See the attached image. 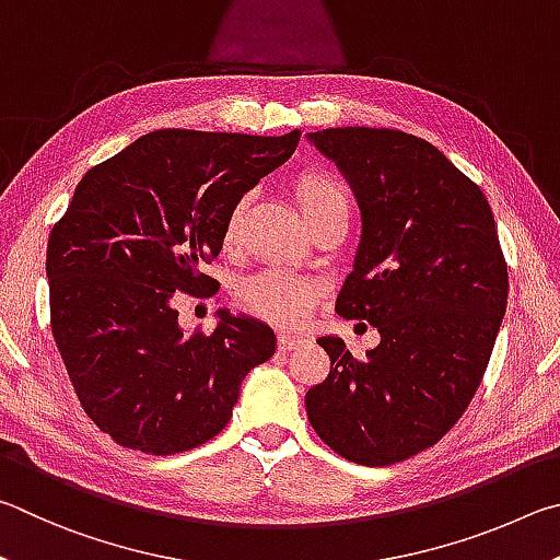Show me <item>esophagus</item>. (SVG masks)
<instances>
[{
  "instance_id": "esophagus-1",
  "label": "esophagus",
  "mask_w": 560,
  "mask_h": 560,
  "mask_svg": "<svg viewBox=\"0 0 560 560\" xmlns=\"http://www.w3.org/2000/svg\"><path fill=\"white\" fill-rule=\"evenodd\" d=\"M305 345V339L302 337H292V335H278V349L280 351H292Z\"/></svg>"
}]
</instances>
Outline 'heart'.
<instances>
[{"label": "heart", "instance_id": "heart-1", "mask_svg": "<svg viewBox=\"0 0 560 560\" xmlns=\"http://www.w3.org/2000/svg\"><path fill=\"white\" fill-rule=\"evenodd\" d=\"M292 194L300 203L302 213L310 221L312 231L335 219L349 215L347 186L337 176L322 170H305L292 179ZM250 196L245 194L225 213L221 241L231 248L238 238L241 225L248 211ZM322 298V288L315 280L300 278L288 270L268 268L245 278L238 288V305L248 315L270 322L275 327H298L310 317Z\"/></svg>", "mask_w": 560, "mask_h": 560}]
</instances>
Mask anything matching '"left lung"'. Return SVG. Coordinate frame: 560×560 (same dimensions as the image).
<instances>
[{"instance_id":"8db88e82","label":"left lung","mask_w":560,"mask_h":560,"mask_svg":"<svg viewBox=\"0 0 560 560\" xmlns=\"http://www.w3.org/2000/svg\"><path fill=\"white\" fill-rule=\"evenodd\" d=\"M310 140L345 172L364 221L337 312L371 322L381 345L357 359L339 337H319L331 366L307 390V418L345 459L396 465L433 447L482 384L506 260L487 196L438 147L388 127Z\"/></svg>"}]
</instances>
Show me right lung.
Returning a JSON list of instances; mask_svg holds the SVG:
<instances>
[{"mask_svg": "<svg viewBox=\"0 0 560 560\" xmlns=\"http://www.w3.org/2000/svg\"><path fill=\"white\" fill-rule=\"evenodd\" d=\"M300 135L150 132L88 170L54 223L51 331L88 418L117 445H203L229 425L245 374L275 354L270 327L225 312L209 335H186L176 292L215 295L203 265L219 258L225 213Z\"/></svg>", "mask_w": 560, "mask_h": 560, "instance_id": "add662e5", "label": "right lung"}]
</instances>
